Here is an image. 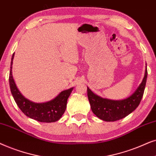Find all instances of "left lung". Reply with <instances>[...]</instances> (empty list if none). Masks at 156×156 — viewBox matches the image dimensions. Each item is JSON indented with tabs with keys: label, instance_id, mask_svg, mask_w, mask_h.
I'll list each match as a JSON object with an SVG mask.
<instances>
[{
	"label": "left lung",
	"instance_id": "obj_1",
	"mask_svg": "<svg viewBox=\"0 0 156 156\" xmlns=\"http://www.w3.org/2000/svg\"><path fill=\"white\" fill-rule=\"evenodd\" d=\"M147 76L146 68L144 78L136 91L130 97L120 101L103 98L93 93L88 87V101L93 113L100 119L108 122L120 120L129 115L140 104L146 88Z\"/></svg>",
	"mask_w": 156,
	"mask_h": 156
}]
</instances>
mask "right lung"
<instances>
[{
	"label": "right lung",
	"mask_w": 156,
	"mask_h": 156,
	"mask_svg": "<svg viewBox=\"0 0 156 156\" xmlns=\"http://www.w3.org/2000/svg\"><path fill=\"white\" fill-rule=\"evenodd\" d=\"M14 53L11 58L9 76L10 91L16 104L28 117L43 123H52L58 120L66 111L68 97L73 88L62 91L55 98L45 103H34L26 98L16 86L12 76V66Z\"/></svg>",
	"instance_id": "right-lung-1"
}]
</instances>
